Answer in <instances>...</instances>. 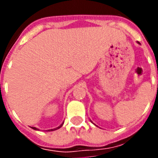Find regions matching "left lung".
Masks as SVG:
<instances>
[{"instance_id": "1", "label": "left lung", "mask_w": 158, "mask_h": 158, "mask_svg": "<svg viewBox=\"0 0 158 158\" xmlns=\"http://www.w3.org/2000/svg\"><path fill=\"white\" fill-rule=\"evenodd\" d=\"M138 44H139V42H138Z\"/></svg>"}]
</instances>
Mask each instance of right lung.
<instances>
[{
  "instance_id": "obj_1",
  "label": "right lung",
  "mask_w": 158,
  "mask_h": 158,
  "mask_svg": "<svg viewBox=\"0 0 158 158\" xmlns=\"http://www.w3.org/2000/svg\"><path fill=\"white\" fill-rule=\"evenodd\" d=\"M63 123L64 122H62V123H61L60 125L58 126V127H56V128H55V129H47L46 131H54V130H56V129H60L61 127H62V125H63ZM33 129H35V130H39V129H37V128H35V127H31Z\"/></svg>"
}]
</instances>
